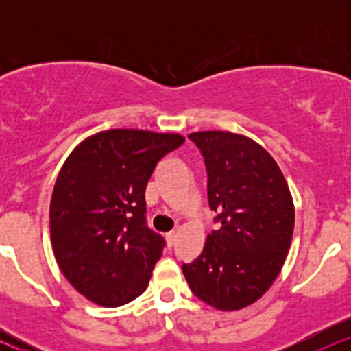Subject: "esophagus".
<instances>
[{
  "label": "esophagus",
  "mask_w": 351,
  "mask_h": 351,
  "mask_svg": "<svg viewBox=\"0 0 351 351\" xmlns=\"http://www.w3.org/2000/svg\"><path fill=\"white\" fill-rule=\"evenodd\" d=\"M175 241H176V232H175V231L168 232V234H167V243H168V247H171V245L175 244Z\"/></svg>",
  "instance_id": "1"
}]
</instances>
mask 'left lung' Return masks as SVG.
Listing matches in <instances>:
<instances>
[{"label":"left lung","mask_w":351,"mask_h":351,"mask_svg":"<svg viewBox=\"0 0 351 351\" xmlns=\"http://www.w3.org/2000/svg\"><path fill=\"white\" fill-rule=\"evenodd\" d=\"M188 138L204 156L209 208L219 213V228L183 264V274L208 305L241 310L269 291L285 263L295 223L292 195L271 153L247 136L208 130Z\"/></svg>","instance_id":"1"}]
</instances>
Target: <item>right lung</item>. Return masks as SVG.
Wrapping results in <instances>:
<instances>
[{
    "mask_svg": "<svg viewBox=\"0 0 351 351\" xmlns=\"http://www.w3.org/2000/svg\"><path fill=\"white\" fill-rule=\"evenodd\" d=\"M178 134L99 132L60 168L49 208L51 241L72 287L102 307L128 304L148 287L165 241L147 226L145 188Z\"/></svg>",
    "mask_w": 351,
    "mask_h": 351,
    "instance_id": "1",
    "label": "right lung"
}]
</instances>
